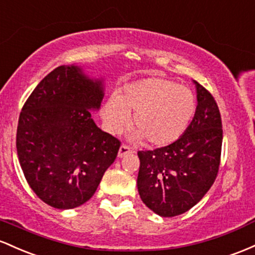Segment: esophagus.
Listing matches in <instances>:
<instances>
[{
	"mask_svg": "<svg viewBox=\"0 0 255 255\" xmlns=\"http://www.w3.org/2000/svg\"><path fill=\"white\" fill-rule=\"evenodd\" d=\"M130 153H132V149H131L128 144H124V143H123V144L120 145L119 151H118L119 158H123V156H125L127 154H130Z\"/></svg>",
	"mask_w": 255,
	"mask_h": 255,
	"instance_id": "34e87169",
	"label": "esophagus"
}]
</instances>
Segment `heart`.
<instances>
[{"mask_svg": "<svg viewBox=\"0 0 255 255\" xmlns=\"http://www.w3.org/2000/svg\"><path fill=\"white\" fill-rule=\"evenodd\" d=\"M197 102L189 88L161 77H150L124 88L107 100L105 124L118 133L132 116L133 138L144 137L153 145H167L185 132L195 116Z\"/></svg>", "mask_w": 255, "mask_h": 255, "instance_id": "b5f03b06", "label": "heart"}]
</instances>
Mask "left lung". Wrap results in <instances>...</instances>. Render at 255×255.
I'll list each match as a JSON object with an SVG mask.
<instances>
[{
    "label": "left lung",
    "mask_w": 255,
    "mask_h": 255,
    "mask_svg": "<svg viewBox=\"0 0 255 255\" xmlns=\"http://www.w3.org/2000/svg\"><path fill=\"white\" fill-rule=\"evenodd\" d=\"M196 89L195 117L184 135L165 147L137 153L139 196L161 217L179 216L194 207L219 171L222 117L212 94L199 83Z\"/></svg>",
    "instance_id": "left-lung-1"
}]
</instances>
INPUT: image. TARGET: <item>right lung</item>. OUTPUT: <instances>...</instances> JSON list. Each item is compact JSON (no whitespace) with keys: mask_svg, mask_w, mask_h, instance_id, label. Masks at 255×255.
I'll use <instances>...</instances> for the list:
<instances>
[{"mask_svg":"<svg viewBox=\"0 0 255 255\" xmlns=\"http://www.w3.org/2000/svg\"><path fill=\"white\" fill-rule=\"evenodd\" d=\"M101 81L77 66H59L42 79L19 116L16 151L30 188L43 202L70 210L87 202L113 164L122 142L96 127Z\"/></svg>","mask_w":255,"mask_h":255,"instance_id":"obj_1","label":"right lung"}]
</instances>
